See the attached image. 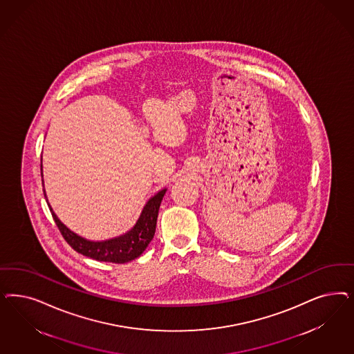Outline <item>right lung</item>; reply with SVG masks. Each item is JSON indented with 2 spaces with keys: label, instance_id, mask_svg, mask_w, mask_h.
I'll return each mask as SVG.
<instances>
[{
  "label": "right lung",
  "instance_id": "1",
  "mask_svg": "<svg viewBox=\"0 0 354 354\" xmlns=\"http://www.w3.org/2000/svg\"><path fill=\"white\" fill-rule=\"evenodd\" d=\"M164 194H165V190H161L153 198L149 199L146 207L143 208V212L134 228L129 230L124 236H120L112 240L103 241V242H92L77 236L58 220V217L52 211L50 205H49V209L52 212L53 220L59 229L62 237L77 252L99 262L122 264L138 258L143 251L146 250L149 242L153 239L158 215H159L160 203L162 201Z\"/></svg>",
  "mask_w": 354,
  "mask_h": 354
}]
</instances>
